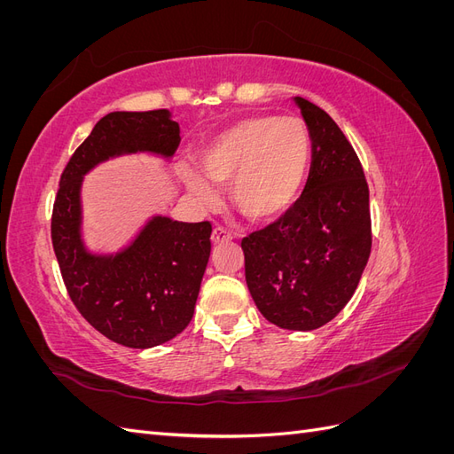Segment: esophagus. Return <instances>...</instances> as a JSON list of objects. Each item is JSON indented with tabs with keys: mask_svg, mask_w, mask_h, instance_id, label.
I'll use <instances>...</instances> for the list:
<instances>
[{
	"mask_svg": "<svg viewBox=\"0 0 454 454\" xmlns=\"http://www.w3.org/2000/svg\"><path fill=\"white\" fill-rule=\"evenodd\" d=\"M229 240H232V235H231V231H227L225 227H215L212 231V242L214 244H223V242H229Z\"/></svg>",
	"mask_w": 454,
	"mask_h": 454,
	"instance_id": "esophagus-1",
	"label": "esophagus"
}]
</instances>
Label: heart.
<instances>
[{"label": "heart", "mask_w": 454, "mask_h": 454, "mask_svg": "<svg viewBox=\"0 0 454 454\" xmlns=\"http://www.w3.org/2000/svg\"><path fill=\"white\" fill-rule=\"evenodd\" d=\"M200 167L182 168L187 191L200 204L217 202L219 185H231V200L254 222L282 214L299 195L310 164V136L299 117L259 115L215 134L200 149Z\"/></svg>", "instance_id": "1"}]
</instances>
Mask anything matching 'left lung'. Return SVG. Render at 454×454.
Segmentation results:
<instances>
[{"label": "left lung", "mask_w": 454, "mask_h": 454, "mask_svg": "<svg viewBox=\"0 0 454 454\" xmlns=\"http://www.w3.org/2000/svg\"><path fill=\"white\" fill-rule=\"evenodd\" d=\"M312 160L295 204L242 239L246 284L265 318L310 332L345 309L371 254L369 187L358 155L324 109L295 96Z\"/></svg>", "instance_id": "obj_1"}]
</instances>
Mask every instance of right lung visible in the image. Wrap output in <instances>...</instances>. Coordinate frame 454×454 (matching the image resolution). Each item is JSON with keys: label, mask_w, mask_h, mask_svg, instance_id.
Masks as SVG:
<instances>
[{"label": "right lung", "mask_w": 454, "mask_h": 454, "mask_svg": "<svg viewBox=\"0 0 454 454\" xmlns=\"http://www.w3.org/2000/svg\"><path fill=\"white\" fill-rule=\"evenodd\" d=\"M180 142L168 109L107 114L66 164L54 200L51 237L67 294L94 329L129 348L162 345L193 318L212 225L153 215L122 250L94 254L81 231V187L100 162L134 153L172 159Z\"/></svg>", "instance_id": "right-lung-1"}]
</instances>
